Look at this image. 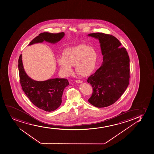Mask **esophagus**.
<instances>
[{
    "instance_id": "34e87169",
    "label": "esophagus",
    "mask_w": 154,
    "mask_h": 154,
    "mask_svg": "<svg viewBox=\"0 0 154 154\" xmlns=\"http://www.w3.org/2000/svg\"><path fill=\"white\" fill-rule=\"evenodd\" d=\"M76 82L77 83H81L82 82V81L80 80H76Z\"/></svg>"
}]
</instances>
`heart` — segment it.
<instances>
[{"label": "heart", "mask_w": 154, "mask_h": 154, "mask_svg": "<svg viewBox=\"0 0 154 154\" xmlns=\"http://www.w3.org/2000/svg\"><path fill=\"white\" fill-rule=\"evenodd\" d=\"M97 60L96 50L85 44L66 48L63 52V55L57 58L61 71L66 76L71 74L72 66L74 65L78 74L88 76L94 70Z\"/></svg>", "instance_id": "b5f03b06"}]
</instances>
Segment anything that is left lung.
Here are the masks:
<instances>
[{
    "label": "left lung",
    "mask_w": 154,
    "mask_h": 154,
    "mask_svg": "<svg viewBox=\"0 0 154 154\" xmlns=\"http://www.w3.org/2000/svg\"><path fill=\"white\" fill-rule=\"evenodd\" d=\"M88 35L99 39L103 55L100 68L87 80L93 89L88 101L96 107H106L118 101L129 85V56L115 36L102 32Z\"/></svg>",
    "instance_id": "obj_1"
}]
</instances>
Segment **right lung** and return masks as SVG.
Segmentation results:
<instances>
[{
    "label": "right lung",
    "instance_id": "add662e5",
    "mask_svg": "<svg viewBox=\"0 0 154 154\" xmlns=\"http://www.w3.org/2000/svg\"><path fill=\"white\" fill-rule=\"evenodd\" d=\"M65 33H40L32 40L29 45L42 43L44 41L55 43L60 41ZM18 69L20 83L22 88L30 101L40 109L48 112L54 111L61 105L63 91L69 85L68 80L55 78L46 81H36L32 79L25 73L22 61V54L18 60Z\"/></svg>",
    "mask_w": 154,
    "mask_h": 154
}]
</instances>
